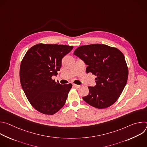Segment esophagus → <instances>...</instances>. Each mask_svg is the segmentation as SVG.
<instances>
[{"instance_id": "34e87169", "label": "esophagus", "mask_w": 147, "mask_h": 147, "mask_svg": "<svg viewBox=\"0 0 147 147\" xmlns=\"http://www.w3.org/2000/svg\"><path fill=\"white\" fill-rule=\"evenodd\" d=\"M73 86L74 87L76 88H80V87H81L80 85H77V84H73Z\"/></svg>"}]
</instances>
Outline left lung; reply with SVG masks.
Returning a JSON list of instances; mask_svg holds the SVG:
<instances>
[{"label": "left lung", "instance_id": "left-lung-1", "mask_svg": "<svg viewBox=\"0 0 147 147\" xmlns=\"http://www.w3.org/2000/svg\"><path fill=\"white\" fill-rule=\"evenodd\" d=\"M88 66L87 73L96 76V86L89 87L82 99L98 109L109 107L118 99L126 84L129 71L124 56L118 49L103 44L81 46L74 52Z\"/></svg>", "mask_w": 147, "mask_h": 147}]
</instances>
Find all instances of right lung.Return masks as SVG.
Returning a JSON list of instances; mask_svg holds the SVG:
<instances>
[{
    "label": "right lung",
    "mask_w": 147,
    "mask_h": 147,
    "mask_svg": "<svg viewBox=\"0 0 147 147\" xmlns=\"http://www.w3.org/2000/svg\"><path fill=\"white\" fill-rule=\"evenodd\" d=\"M73 46L39 44L26 53L20 65L22 88L31 105L38 112L52 115L65 105L71 84L62 85L52 78L61 66V60Z\"/></svg>",
    "instance_id": "add662e5"
}]
</instances>
